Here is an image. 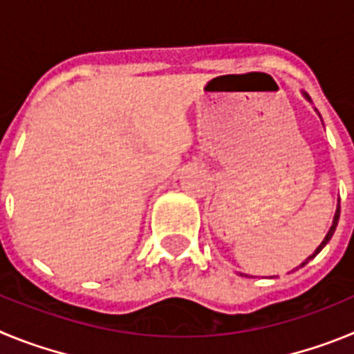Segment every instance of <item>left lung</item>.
Instances as JSON below:
<instances>
[{"label":"left lung","instance_id":"left-lung-1","mask_svg":"<svg viewBox=\"0 0 354 354\" xmlns=\"http://www.w3.org/2000/svg\"><path fill=\"white\" fill-rule=\"evenodd\" d=\"M339 216H340V207H337V212H335V218H333V225H331V227H330V230H328V234H326V237H324V241H323V243H321V245H319V246H317V250H315V252H314V253H312L310 257L306 259V261H305V262H303V264H301V266H305V264H306V262H308V261H312V259H314V257H315V255H317V253H319V252H321V250H323V248H324V246H326V243H328V241H330V239H331V236H333V232H335V228H337V223H339Z\"/></svg>","mask_w":354,"mask_h":354}]
</instances>
